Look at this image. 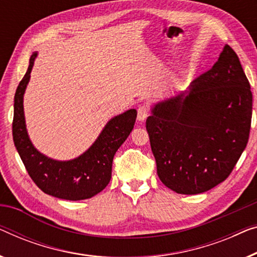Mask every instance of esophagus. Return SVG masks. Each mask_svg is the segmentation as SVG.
Wrapping results in <instances>:
<instances>
[{
    "mask_svg": "<svg viewBox=\"0 0 257 257\" xmlns=\"http://www.w3.org/2000/svg\"><path fill=\"white\" fill-rule=\"evenodd\" d=\"M147 113H148L147 105H145V104H143V105H140L139 107H138V120L144 121L145 119H146Z\"/></svg>",
    "mask_w": 257,
    "mask_h": 257,
    "instance_id": "1",
    "label": "esophagus"
}]
</instances>
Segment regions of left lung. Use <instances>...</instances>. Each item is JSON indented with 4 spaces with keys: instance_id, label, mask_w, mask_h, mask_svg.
I'll use <instances>...</instances> for the list:
<instances>
[{
    "instance_id": "obj_1",
    "label": "left lung",
    "mask_w": 257,
    "mask_h": 257,
    "mask_svg": "<svg viewBox=\"0 0 257 257\" xmlns=\"http://www.w3.org/2000/svg\"><path fill=\"white\" fill-rule=\"evenodd\" d=\"M252 95L239 57L225 45L187 91L156 103L146 120L159 178L182 195L214 188L247 146Z\"/></svg>"
}]
</instances>
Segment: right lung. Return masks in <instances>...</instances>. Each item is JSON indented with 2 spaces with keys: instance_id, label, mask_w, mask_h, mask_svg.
I'll list each match as a JSON object with an SVG mask.
<instances>
[{
  "instance_id": "right-lung-1",
  "label": "right lung",
  "mask_w": 257,
  "mask_h": 257,
  "mask_svg": "<svg viewBox=\"0 0 257 257\" xmlns=\"http://www.w3.org/2000/svg\"><path fill=\"white\" fill-rule=\"evenodd\" d=\"M37 52L30 58L29 68L18 84L14 103V144L30 177L40 190L60 199L91 198L109 184L113 156L135 126L137 110L113 117L88 151L69 161H58L38 152L30 140L25 126L23 96L30 81Z\"/></svg>"
}]
</instances>
